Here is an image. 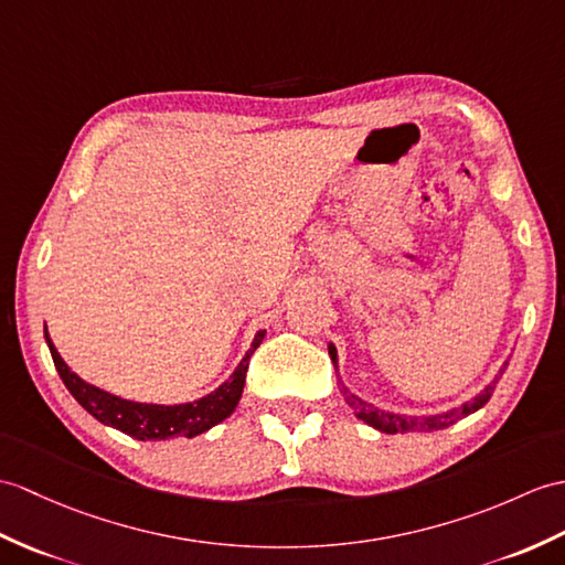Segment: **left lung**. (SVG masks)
Segmentation results:
<instances>
[{
  "label": "left lung",
  "instance_id": "8db88e82",
  "mask_svg": "<svg viewBox=\"0 0 565 565\" xmlns=\"http://www.w3.org/2000/svg\"><path fill=\"white\" fill-rule=\"evenodd\" d=\"M330 356H332V363L337 369V349L330 344ZM505 371V369H503ZM501 371V373H503ZM501 377V375H498ZM498 377L493 380V383L481 392L479 397H475L471 402H465L460 409H452L448 414H440V416H399V414H390V412H383V409H375L373 404L363 402L361 397L351 395V392L347 387H342L344 392V399L347 404L351 406L353 412H356V416L361 418V422H365L369 426L383 430V433H406V430H438V428H445V426H452L455 422H460L462 416H469L475 414L477 409H481L483 404H487L491 399V392L498 383Z\"/></svg>",
  "mask_w": 565,
  "mask_h": 565
}]
</instances>
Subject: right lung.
<instances>
[{
    "instance_id": "1",
    "label": "right lung",
    "mask_w": 565,
    "mask_h": 565,
    "mask_svg": "<svg viewBox=\"0 0 565 565\" xmlns=\"http://www.w3.org/2000/svg\"><path fill=\"white\" fill-rule=\"evenodd\" d=\"M45 339L62 383L67 385L72 397L82 404L90 416H96L100 424L122 430L137 440H166L173 436L194 438L233 414L243 395L245 373H247V365H250V356L262 344V339H265V332H257L253 347L247 349L243 361L238 363V369H235V373L218 390H214L212 395L190 404H175V406L139 404V402L120 399L110 395V392H103L94 385L84 383V380L76 373H72L67 369V363L62 361L55 344L50 342L47 330H45Z\"/></svg>"
}]
</instances>
